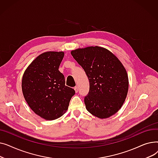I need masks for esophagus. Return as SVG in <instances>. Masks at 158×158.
<instances>
[{"label":"esophagus","instance_id":"1","mask_svg":"<svg viewBox=\"0 0 158 158\" xmlns=\"http://www.w3.org/2000/svg\"><path fill=\"white\" fill-rule=\"evenodd\" d=\"M74 89H75V91H76V93H77V92H79V89H78V87H77V86H75V87H74Z\"/></svg>","mask_w":158,"mask_h":158}]
</instances>
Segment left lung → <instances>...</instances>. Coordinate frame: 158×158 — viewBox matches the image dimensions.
<instances>
[{"mask_svg": "<svg viewBox=\"0 0 158 158\" xmlns=\"http://www.w3.org/2000/svg\"><path fill=\"white\" fill-rule=\"evenodd\" d=\"M71 54L89 79V90L85 97L88 111L99 118L115 114L125 101L129 88L122 63L108 50L98 46L77 48Z\"/></svg>", "mask_w": 158, "mask_h": 158, "instance_id": "8db88e82", "label": "left lung"}]
</instances>
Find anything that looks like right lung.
I'll list each match as a JSON object with an SVG mask.
<instances>
[{
  "label": "right lung",
  "instance_id": "add662e5",
  "mask_svg": "<svg viewBox=\"0 0 158 158\" xmlns=\"http://www.w3.org/2000/svg\"><path fill=\"white\" fill-rule=\"evenodd\" d=\"M63 52L39 55L25 71L22 81L23 97L31 109L47 120L60 118L68 110L75 90L65 85L59 66Z\"/></svg>",
  "mask_w": 158,
  "mask_h": 158
}]
</instances>
